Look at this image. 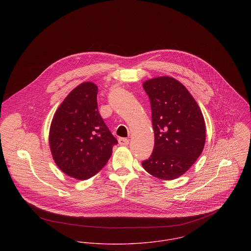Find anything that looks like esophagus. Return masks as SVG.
<instances>
[{
  "label": "esophagus",
  "instance_id": "34e87169",
  "mask_svg": "<svg viewBox=\"0 0 251 251\" xmlns=\"http://www.w3.org/2000/svg\"><path fill=\"white\" fill-rule=\"evenodd\" d=\"M129 143V140L127 138H120L119 139V144L122 146H127Z\"/></svg>",
  "mask_w": 251,
  "mask_h": 251
}]
</instances>
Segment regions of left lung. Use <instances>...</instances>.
Returning a JSON list of instances; mask_svg holds the SVG:
<instances>
[{"label": "left lung", "instance_id": "left-lung-1", "mask_svg": "<svg viewBox=\"0 0 251 251\" xmlns=\"http://www.w3.org/2000/svg\"><path fill=\"white\" fill-rule=\"evenodd\" d=\"M143 88L151 101L154 147L142 166L158 179H177L193 165L204 149L203 114L187 89L172 77L147 80Z\"/></svg>", "mask_w": 251, "mask_h": 251}]
</instances>
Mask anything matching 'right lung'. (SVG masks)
Instances as JSON below:
<instances>
[{
	"instance_id": "add662e5",
	"label": "right lung",
	"mask_w": 251,
	"mask_h": 251,
	"mask_svg": "<svg viewBox=\"0 0 251 251\" xmlns=\"http://www.w3.org/2000/svg\"><path fill=\"white\" fill-rule=\"evenodd\" d=\"M98 87L77 86L57 109L49 131V145L58 167L77 179H87L107 163L118 144L100 115Z\"/></svg>"
}]
</instances>
